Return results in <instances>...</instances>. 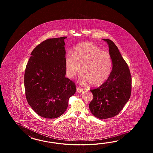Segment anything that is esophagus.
Segmentation results:
<instances>
[{
	"label": "esophagus",
	"instance_id": "1",
	"mask_svg": "<svg viewBox=\"0 0 153 153\" xmlns=\"http://www.w3.org/2000/svg\"><path fill=\"white\" fill-rule=\"evenodd\" d=\"M82 91H83V89H82L81 88H79V87H77V88H76V91L77 93H81L82 92Z\"/></svg>",
	"mask_w": 153,
	"mask_h": 153
}]
</instances>
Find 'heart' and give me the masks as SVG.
Wrapping results in <instances>:
<instances>
[{"mask_svg":"<svg viewBox=\"0 0 153 153\" xmlns=\"http://www.w3.org/2000/svg\"><path fill=\"white\" fill-rule=\"evenodd\" d=\"M81 67L80 81L82 84L90 82L92 86L102 84L109 76L112 59L109 52L102 51L91 42L81 43L75 47L73 54L69 52L65 58L66 75L74 78Z\"/></svg>","mask_w":153,"mask_h":153,"instance_id":"1","label":"heart"}]
</instances>
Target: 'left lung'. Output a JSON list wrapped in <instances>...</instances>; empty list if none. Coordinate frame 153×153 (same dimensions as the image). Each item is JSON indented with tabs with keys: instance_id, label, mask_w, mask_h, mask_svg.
Instances as JSON below:
<instances>
[{
	"instance_id": "1",
	"label": "left lung",
	"mask_w": 153,
	"mask_h": 153,
	"mask_svg": "<svg viewBox=\"0 0 153 153\" xmlns=\"http://www.w3.org/2000/svg\"><path fill=\"white\" fill-rule=\"evenodd\" d=\"M102 40L108 45L112 70L103 84L90 90L94 98L90 103L89 108L95 117L105 119L119 114L129 100L132 79L128 67L117 46L110 39Z\"/></svg>"
}]
</instances>
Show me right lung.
Masks as SVG:
<instances>
[{"label":"right lung","mask_w":153,"mask_h":153,"mask_svg":"<svg viewBox=\"0 0 153 153\" xmlns=\"http://www.w3.org/2000/svg\"><path fill=\"white\" fill-rule=\"evenodd\" d=\"M67 36L49 39L33 50L25 73L26 97L33 110L42 117L54 119L65 112L75 85L65 78Z\"/></svg>","instance_id":"add662e5"}]
</instances>
